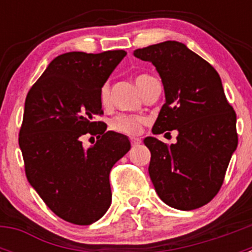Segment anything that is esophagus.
I'll return each mask as SVG.
<instances>
[{
  "label": "esophagus",
  "mask_w": 252,
  "mask_h": 252,
  "mask_svg": "<svg viewBox=\"0 0 252 252\" xmlns=\"http://www.w3.org/2000/svg\"><path fill=\"white\" fill-rule=\"evenodd\" d=\"M131 144H132V146H137L141 144V140L137 139V137H131Z\"/></svg>",
  "instance_id": "esophagus-1"
}]
</instances>
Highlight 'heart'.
I'll list each match as a JSON object with an SVG mask.
<instances>
[{
    "instance_id": "obj_1",
    "label": "heart",
    "mask_w": 252,
    "mask_h": 252,
    "mask_svg": "<svg viewBox=\"0 0 252 252\" xmlns=\"http://www.w3.org/2000/svg\"><path fill=\"white\" fill-rule=\"evenodd\" d=\"M150 79V75H137L135 82H136V86L137 88H139V91H141L142 87L145 86ZM99 98H101V103L103 107H106L107 104L110 103V90H108V86H107V84H104L101 88ZM141 125L142 120L140 119V117H135V116L128 115H120L112 120L111 126H112L113 130L120 131V132L128 133V135H137V133L140 132V130H141Z\"/></svg>"
}]
</instances>
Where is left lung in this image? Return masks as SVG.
I'll return each mask as SVG.
<instances>
[{
	"mask_svg": "<svg viewBox=\"0 0 252 252\" xmlns=\"http://www.w3.org/2000/svg\"><path fill=\"white\" fill-rule=\"evenodd\" d=\"M133 57L153 63L164 86L165 103L151 131H178L171 145L155 136L144 139L151 153L149 175L154 188L173 208H199L218 193L237 148L236 113L221 78L179 41L136 49Z\"/></svg>",
	"mask_w": 252,
	"mask_h": 252,
	"instance_id": "1",
	"label": "left lung"
}]
</instances>
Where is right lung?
I'll return each mask as SVG.
<instances>
[{
    "instance_id": "right-lung-1",
    "label": "right lung",
    "mask_w": 252,
    "mask_h": 252,
    "mask_svg": "<svg viewBox=\"0 0 252 252\" xmlns=\"http://www.w3.org/2000/svg\"><path fill=\"white\" fill-rule=\"evenodd\" d=\"M125 50L69 51L51 60L25 99L19 145L29 183L60 218L91 224L110 208V171L131 148L126 135L95 121L99 92ZM97 134L84 149L80 137Z\"/></svg>"
}]
</instances>
